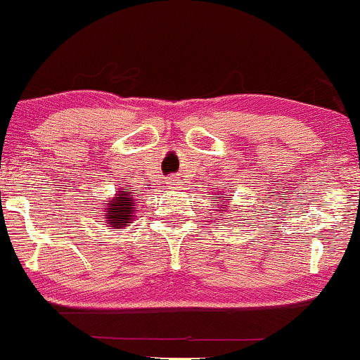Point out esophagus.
<instances>
[{"label":"esophagus","mask_w":360,"mask_h":360,"mask_svg":"<svg viewBox=\"0 0 360 360\" xmlns=\"http://www.w3.org/2000/svg\"><path fill=\"white\" fill-rule=\"evenodd\" d=\"M168 184H170V185H176V180H170V181H168Z\"/></svg>","instance_id":"esophagus-1"}]
</instances>
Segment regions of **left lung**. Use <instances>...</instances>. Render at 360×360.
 <instances>
[{
	"instance_id": "8db88e82",
	"label": "left lung",
	"mask_w": 360,
	"mask_h": 360,
	"mask_svg": "<svg viewBox=\"0 0 360 360\" xmlns=\"http://www.w3.org/2000/svg\"><path fill=\"white\" fill-rule=\"evenodd\" d=\"M221 195H224V193H221ZM232 197H233V195H224V197H217V200L214 202L215 210L219 212V214H224V208H225L224 203H225V200H232Z\"/></svg>"
}]
</instances>
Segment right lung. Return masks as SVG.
Masks as SVG:
<instances>
[{
  "label": "right lung",
  "instance_id": "1",
  "mask_svg": "<svg viewBox=\"0 0 360 360\" xmlns=\"http://www.w3.org/2000/svg\"><path fill=\"white\" fill-rule=\"evenodd\" d=\"M115 193L112 198H110L108 203H105V214L101 215V219H105V221L112 227H127L128 224H131L133 220V214H135V200L133 197H130L131 192H125L123 188L115 190ZM136 192V190H135Z\"/></svg>",
  "mask_w": 360,
  "mask_h": 360
}]
</instances>
